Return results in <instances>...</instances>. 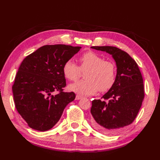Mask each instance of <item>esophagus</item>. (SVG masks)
Returning <instances> with one entry per match:
<instances>
[{
	"mask_svg": "<svg viewBox=\"0 0 160 160\" xmlns=\"http://www.w3.org/2000/svg\"><path fill=\"white\" fill-rule=\"evenodd\" d=\"M82 98H83V97L81 96H80V95H77L76 97H75V99H76V100H80V99H81Z\"/></svg>",
	"mask_w": 160,
	"mask_h": 160,
	"instance_id": "1",
	"label": "esophagus"
}]
</instances>
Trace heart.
<instances>
[{"label":"heart","instance_id":"1","mask_svg":"<svg viewBox=\"0 0 160 160\" xmlns=\"http://www.w3.org/2000/svg\"><path fill=\"white\" fill-rule=\"evenodd\" d=\"M80 66L72 60L64 62L62 72L66 79L75 81L81 71L85 72V80L70 85L71 90L82 96H89L100 92H107L113 86L115 81L116 67L111 60L104 58L92 51L83 53L79 58Z\"/></svg>","mask_w":160,"mask_h":160}]
</instances>
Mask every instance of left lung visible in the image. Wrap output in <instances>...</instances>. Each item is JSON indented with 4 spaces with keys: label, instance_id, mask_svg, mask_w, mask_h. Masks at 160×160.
<instances>
[{
    "label": "left lung",
    "instance_id": "obj_1",
    "mask_svg": "<svg viewBox=\"0 0 160 160\" xmlns=\"http://www.w3.org/2000/svg\"><path fill=\"white\" fill-rule=\"evenodd\" d=\"M91 48L111 54L118 68L113 86L102 97L104 100H93L91 108L92 126L104 134H112L137 116L145 98L142 77L135 60L124 51L112 46Z\"/></svg>",
    "mask_w": 160,
    "mask_h": 160
}]
</instances>
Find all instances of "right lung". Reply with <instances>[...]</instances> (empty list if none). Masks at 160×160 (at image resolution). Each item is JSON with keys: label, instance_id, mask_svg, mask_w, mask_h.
<instances>
[{"label": "right lung", "instance_id": "obj_1", "mask_svg": "<svg viewBox=\"0 0 160 160\" xmlns=\"http://www.w3.org/2000/svg\"><path fill=\"white\" fill-rule=\"evenodd\" d=\"M81 48L46 45L27 56L19 66L12 86L15 108L32 129L45 132L60 120L75 93L64 92V62ZM58 91L53 96L51 93Z\"/></svg>", "mask_w": 160, "mask_h": 160}]
</instances>
